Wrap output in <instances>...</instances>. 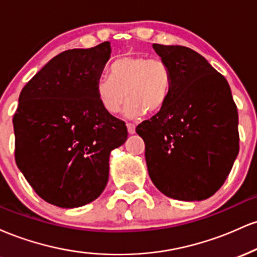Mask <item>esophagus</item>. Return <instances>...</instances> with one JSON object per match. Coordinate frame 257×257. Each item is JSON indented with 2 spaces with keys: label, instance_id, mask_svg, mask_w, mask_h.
<instances>
[{
  "label": "esophagus",
  "instance_id": "1",
  "mask_svg": "<svg viewBox=\"0 0 257 257\" xmlns=\"http://www.w3.org/2000/svg\"><path fill=\"white\" fill-rule=\"evenodd\" d=\"M126 129H128L129 134H134L135 133V125L133 123H126Z\"/></svg>",
  "mask_w": 257,
  "mask_h": 257
}]
</instances>
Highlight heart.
Wrapping results in <instances>:
<instances>
[{
	"label": "heart",
	"mask_w": 257,
	"mask_h": 257,
	"mask_svg": "<svg viewBox=\"0 0 257 257\" xmlns=\"http://www.w3.org/2000/svg\"><path fill=\"white\" fill-rule=\"evenodd\" d=\"M112 76L98 78L95 93L108 113L119 111L125 98L124 116L138 118L147 111L155 113L164 107L173 88V75L163 59L126 55L112 64Z\"/></svg>",
	"instance_id": "1"
}]
</instances>
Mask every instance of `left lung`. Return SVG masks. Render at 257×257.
<instances>
[{
  "instance_id": "obj_1",
  "label": "left lung",
  "mask_w": 257,
  "mask_h": 257,
  "mask_svg": "<svg viewBox=\"0 0 257 257\" xmlns=\"http://www.w3.org/2000/svg\"><path fill=\"white\" fill-rule=\"evenodd\" d=\"M152 47L169 65L173 88L164 107L137 126L145 143L149 175L169 198L206 199L223 185L239 151L231 88L192 49Z\"/></svg>"
}]
</instances>
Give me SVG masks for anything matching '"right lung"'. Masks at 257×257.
Masks as SVG:
<instances>
[{
    "mask_svg": "<svg viewBox=\"0 0 257 257\" xmlns=\"http://www.w3.org/2000/svg\"><path fill=\"white\" fill-rule=\"evenodd\" d=\"M110 57V42L60 53L20 93L13 117L17 166L53 205L78 208L98 198L111 151L128 138L125 123L96 98V81Z\"/></svg>",
    "mask_w": 257,
    "mask_h": 257,
    "instance_id": "1",
    "label": "right lung"
}]
</instances>
